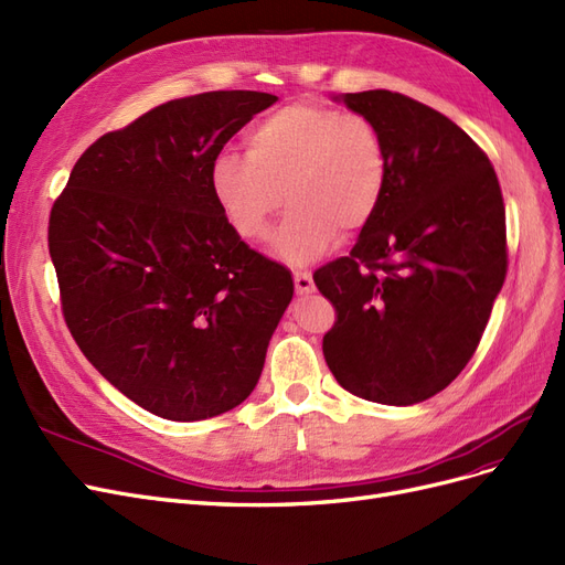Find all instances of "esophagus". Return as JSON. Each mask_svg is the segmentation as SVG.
Instances as JSON below:
<instances>
[{
	"label": "esophagus",
	"instance_id": "1",
	"mask_svg": "<svg viewBox=\"0 0 565 565\" xmlns=\"http://www.w3.org/2000/svg\"><path fill=\"white\" fill-rule=\"evenodd\" d=\"M294 284H296L298 296H307V294H312V290H315V281H312V275H309V271H296Z\"/></svg>",
	"mask_w": 565,
	"mask_h": 565
}]
</instances>
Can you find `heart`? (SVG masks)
<instances>
[{
    "mask_svg": "<svg viewBox=\"0 0 565 565\" xmlns=\"http://www.w3.org/2000/svg\"><path fill=\"white\" fill-rule=\"evenodd\" d=\"M209 183L225 221L246 242H265L284 202L294 204L277 253L305 265L338 232L354 236L369 227L387 190V150L366 115L294 100L250 126L246 154H217Z\"/></svg>",
    "mask_w": 565,
    "mask_h": 565,
    "instance_id": "obj_1",
    "label": "heart"
}]
</instances>
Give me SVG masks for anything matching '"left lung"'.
I'll list each match as a JSON object with an SVG mask.
<instances>
[{
  "mask_svg": "<svg viewBox=\"0 0 565 565\" xmlns=\"http://www.w3.org/2000/svg\"><path fill=\"white\" fill-rule=\"evenodd\" d=\"M342 100L380 129L387 190L350 256L315 271L335 307L323 356L354 396L413 406L479 348L507 277L502 190L488 154L429 105L387 88Z\"/></svg>",
  "mask_w": 565,
  "mask_h": 565,
  "instance_id": "1",
  "label": "left lung"
}]
</instances>
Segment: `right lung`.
<instances>
[{"instance_id": "obj_1", "label": "right lung", "mask_w": 565, "mask_h": 565, "mask_svg": "<svg viewBox=\"0 0 565 565\" xmlns=\"http://www.w3.org/2000/svg\"><path fill=\"white\" fill-rule=\"evenodd\" d=\"M277 100L209 90L152 107L77 159L49 215L67 329L140 408L178 423L239 406L294 298L215 204L225 142Z\"/></svg>"}]
</instances>
